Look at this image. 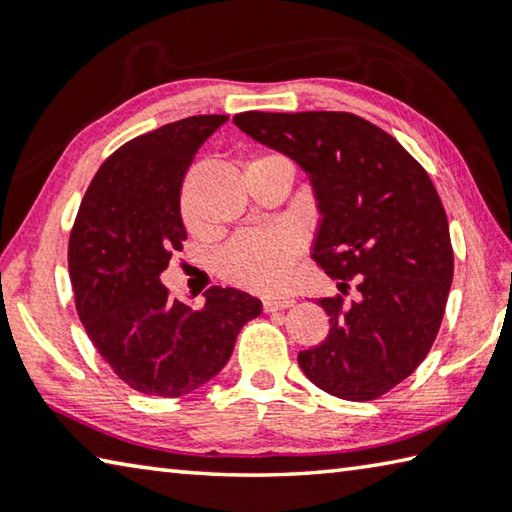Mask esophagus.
<instances>
[{
	"label": "esophagus",
	"instance_id": "1",
	"mask_svg": "<svg viewBox=\"0 0 512 512\" xmlns=\"http://www.w3.org/2000/svg\"><path fill=\"white\" fill-rule=\"evenodd\" d=\"M262 305H264V311L268 314V311H280V309H289V307H293L296 305V300L293 298H289V296H268V298H264L262 300Z\"/></svg>",
	"mask_w": 512,
	"mask_h": 512
}]
</instances>
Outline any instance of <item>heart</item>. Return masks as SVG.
<instances>
[{
	"label": "heart",
	"mask_w": 512,
	"mask_h": 512,
	"mask_svg": "<svg viewBox=\"0 0 512 512\" xmlns=\"http://www.w3.org/2000/svg\"><path fill=\"white\" fill-rule=\"evenodd\" d=\"M262 162H289L277 153L262 155L250 164ZM183 216L187 225L196 230V221L189 212L187 196L183 198ZM300 253V241L291 230L275 228L266 232H244L230 241L216 259V268L225 282L239 289L273 293L289 280L291 266Z\"/></svg>",
	"instance_id": "obj_1"
}]
</instances>
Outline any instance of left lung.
<instances>
[{
    "instance_id": "left-lung-1",
    "label": "left lung",
    "mask_w": 512,
    "mask_h": 512,
    "mask_svg": "<svg viewBox=\"0 0 512 512\" xmlns=\"http://www.w3.org/2000/svg\"><path fill=\"white\" fill-rule=\"evenodd\" d=\"M253 140L298 164L314 187L318 266L341 296L320 298L327 339L298 354L311 384L341 400L391 391L427 357L454 277L445 207L395 137L352 112H239ZM358 300L345 303L349 280Z\"/></svg>"
}]
</instances>
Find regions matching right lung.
Listing matches in <instances>:
<instances>
[{
    "label": "right lung",
    "instance_id": "obj_1",
    "mask_svg": "<svg viewBox=\"0 0 512 512\" xmlns=\"http://www.w3.org/2000/svg\"><path fill=\"white\" fill-rule=\"evenodd\" d=\"M228 115H196L135 137L101 164L69 235L76 311L115 375L144 395L180 397L219 375L237 334L262 314L239 289L212 287L192 309L160 275L183 250L180 189L196 151Z\"/></svg>",
    "mask_w": 512,
    "mask_h": 512
}]
</instances>
